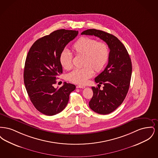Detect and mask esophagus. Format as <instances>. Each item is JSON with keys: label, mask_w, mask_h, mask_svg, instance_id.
<instances>
[{"label": "esophagus", "mask_w": 158, "mask_h": 158, "mask_svg": "<svg viewBox=\"0 0 158 158\" xmlns=\"http://www.w3.org/2000/svg\"><path fill=\"white\" fill-rule=\"evenodd\" d=\"M76 88H85V86H84V85H77L76 86Z\"/></svg>", "instance_id": "34e87169"}]
</instances>
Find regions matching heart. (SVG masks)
<instances>
[{
  "mask_svg": "<svg viewBox=\"0 0 158 158\" xmlns=\"http://www.w3.org/2000/svg\"><path fill=\"white\" fill-rule=\"evenodd\" d=\"M72 50L77 56H82L83 68L76 69L68 75L69 80L77 84H85L95 72L105 67L110 56V47L106 43L89 37L80 38L72 46ZM62 67L70 70L73 67L72 56L66 50L60 54Z\"/></svg>",
  "mask_w": 158,
  "mask_h": 158,
  "instance_id": "b5f03b06",
  "label": "heart"
}]
</instances>
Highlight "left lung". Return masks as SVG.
Listing matches in <instances>:
<instances>
[{
	"label": "left lung",
	"instance_id": "left-lung-1",
	"mask_svg": "<svg viewBox=\"0 0 158 158\" xmlns=\"http://www.w3.org/2000/svg\"><path fill=\"white\" fill-rule=\"evenodd\" d=\"M81 34L99 37L110 47L108 64L95 79V82L104 85L103 89L92 87L94 94L89 105L92 110L98 114L105 115L112 113L122 104L129 89L132 73L130 57L123 44L111 34L89 29L83 31Z\"/></svg>",
	"mask_w": 158,
	"mask_h": 158
}]
</instances>
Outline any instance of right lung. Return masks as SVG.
<instances>
[{"instance_id": "obj_1", "label": "right lung", "mask_w": 158, "mask_h": 158, "mask_svg": "<svg viewBox=\"0 0 158 158\" xmlns=\"http://www.w3.org/2000/svg\"><path fill=\"white\" fill-rule=\"evenodd\" d=\"M77 31H54L37 40L27 54L23 70L25 88L35 108L47 115L62 111L68 104L75 85L64 83L55 88L57 76L62 73L60 54L68 43L77 35Z\"/></svg>"}]
</instances>
